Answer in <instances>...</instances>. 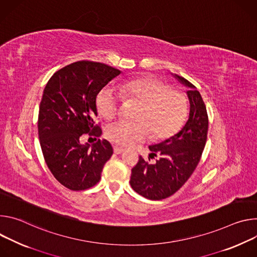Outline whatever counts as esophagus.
Instances as JSON below:
<instances>
[{"instance_id":"34e87169","label":"esophagus","mask_w":257,"mask_h":257,"mask_svg":"<svg viewBox=\"0 0 257 257\" xmlns=\"http://www.w3.org/2000/svg\"><path fill=\"white\" fill-rule=\"evenodd\" d=\"M113 150H114V153L117 154V155L123 153V151H124L122 148H120V147H118V146H114V147H113Z\"/></svg>"}]
</instances>
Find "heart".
<instances>
[{"mask_svg": "<svg viewBox=\"0 0 257 257\" xmlns=\"http://www.w3.org/2000/svg\"><path fill=\"white\" fill-rule=\"evenodd\" d=\"M124 100L140 104L136 123L117 121L108 126L106 137L119 146H130L135 142L144 141L149 133L154 139L173 136L187 116V100L183 93L168 89L167 84L153 76H141L120 85ZM100 115L111 120L117 115L119 98L109 88L102 89L96 98Z\"/></svg>", "mask_w": 257, "mask_h": 257, "instance_id": "b5f03b06", "label": "heart"}]
</instances>
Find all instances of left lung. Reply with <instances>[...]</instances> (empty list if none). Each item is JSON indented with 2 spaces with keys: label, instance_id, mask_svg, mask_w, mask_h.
Returning <instances> with one entry per match:
<instances>
[{
  "label": "left lung",
  "instance_id": "1",
  "mask_svg": "<svg viewBox=\"0 0 257 257\" xmlns=\"http://www.w3.org/2000/svg\"><path fill=\"white\" fill-rule=\"evenodd\" d=\"M172 75L188 88L189 116L179 133L149 146L150 156H160L155 163L146 162L140 156L132 169L130 184L133 190L150 200L172 196L188 181L200 160L207 138L208 117L200 93L186 78Z\"/></svg>",
  "mask_w": 257,
  "mask_h": 257
}]
</instances>
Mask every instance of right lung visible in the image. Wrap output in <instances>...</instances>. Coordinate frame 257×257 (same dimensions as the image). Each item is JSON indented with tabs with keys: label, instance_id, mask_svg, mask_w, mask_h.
Returning a JSON list of instances; mask_svg holds the SVG:
<instances>
[{
	"label": "right lung",
	"instance_id": "1",
	"mask_svg": "<svg viewBox=\"0 0 257 257\" xmlns=\"http://www.w3.org/2000/svg\"><path fill=\"white\" fill-rule=\"evenodd\" d=\"M121 73L103 63L77 61L55 72L46 84L39 111V138L55 179L72 191L87 190L101 179L113 148L105 139L80 144L82 135L100 137L95 126L96 98Z\"/></svg>",
	"mask_w": 257,
	"mask_h": 257
}]
</instances>
